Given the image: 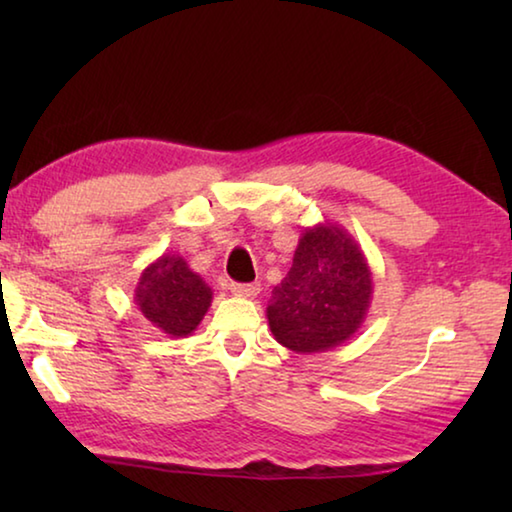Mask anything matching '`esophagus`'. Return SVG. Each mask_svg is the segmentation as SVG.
Instances as JSON below:
<instances>
[{
    "instance_id": "34e87169",
    "label": "esophagus",
    "mask_w": 512,
    "mask_h": 512,
    "mask_svg": "<svg viewBox=\"0 0 512 512\" xmlns=\"http://www.w3.org/2000/svg\"><path fill=\"white\" fill-rule=\"evenodd\" d=\"M230 291L239 298H255L259 293V284L257 282H253V284H230Z\"/></svg>"
}]
</instances>
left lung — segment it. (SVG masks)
Returning a JSON list of instances; mask_svg holds the SVG:
<instances>
[{
    "mask_svg": "<svg viewBox=\"0 0 512 512\" xmlns=\"http://www.w3.org/2000/svg\"><path fill=\"white\" fill-rule=\"evenodd\" d=\"M372 287L370 264L350 232L316 223L302 230L291 271L271 293L268 327L291 352L334 350L359 332Z\"/></svg>",
    "mask_w": 512,
    "mask_h": 512,
    "instance_id": "8db88e82",
    "label": "left lung"
}]
</instances>
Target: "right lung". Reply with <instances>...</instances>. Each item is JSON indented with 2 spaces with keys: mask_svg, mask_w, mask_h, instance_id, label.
Listing matches in <instances>:
<instances>
[{
  "mask_svg": "<svg viewBox=\"0 0 512 512\" xmlns=\"http://www.w3.org/2000/svg\"><path fill=\"white\" fill-rule=\"evenodd\" d=\"M135 305L169 339L194 334L212 305V289L183 255L164 253L144 268L135 287Z\"/></svg>",
  "mask_w": 512,
  "mask_h": 512,
  "instance_id": "add662e5",
  "label": "right lung"
}]
</instances>
